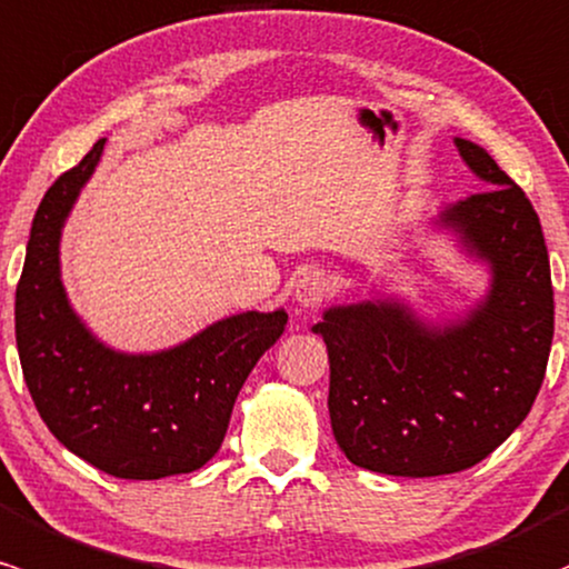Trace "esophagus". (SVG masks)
<instances>
[{"label": "esophagus", "instance_id": "obj_1", "mask_svg": "<svg viewBox=\"0 0 569 569\" xmlns=\"http://www.w3.org/2000/svg\"><path fill=\"white\" fill-rule=\"evenodd\" d=\"M329 295V278L323 270H305L297 278L295 289H291V297L299 308L313 310L323 302V297Z\"/></svg>", "mask_w": 569, "mask_h": 569}]
</instances>
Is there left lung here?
<instances>
[{"instance_id": "obj_1", "label": "left lung", "mask_w": 569, "mask_h": 569, "mask_svg": "<svg viewBox=\"0 0 569 569\" xmlns=\"http://www.w3.org/2000/svg\"><path fill=\"white\" fill-rule=\"evenodd\" d=\"M453 146L486 191L442 204L432 232L486 264L489 283L457 316H423L397 295L332 305L313 323L329 353V418L365 470L451 476L489 457L538 397L553 340L540 218L486 148Z\"/></svg>"}]
</instances>
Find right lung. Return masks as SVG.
I'll return each instance as SVG.
<instances>
[{
	"mask_svg": "<svg viewBox=\"0 0 569 569\" xmlns=\"http://www.w3.org/2000/svg\"><path fill=\"white\" fill-rule=\"evenodd\" d=\"M99 140L61 174L31 221L16 289V342L37 413L56 440L127 480L183 476L221 448L234 399L283 335V308L246 310L151 353L118 351L74 313L61 280V232L104 153Z\"/></svg>",
	"mask_w": 569,
	"mask_h": 569,
	"instance_id": "1",
	"label": "right lung"
}]
</instances>
